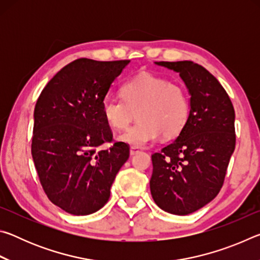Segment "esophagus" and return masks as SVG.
<instances>
[{
    "label": "esophagus",
    "mask_w": 260,
    "mask_h": 260,
    "mask_svg": "<svg viewBox=\"0 0 260 260\" xmlns=\"http://www.w3.org/2000/svg\"><path fill=\"white\" fill-rule=\"evenodd\" d=\"M139 152V150L136 148H131L129 149V153H131V156H134V155H136V153Z\"/></svg>",
    "instance_id": "34e87169"
}]
</instances>
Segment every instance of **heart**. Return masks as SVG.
<instances>
[{
  "instance_id": "1",
  "label": "heart",
  "mask_w": 260,
  "mask_h": 260,
  "mask_svg": "<svg viewBox=\"0 0 260 260\" xmlns=\"http://www.w3.org/2000/svg\"><path fill=\"white\" fill-rule=\"evenodd\" d=\"M121 99L105 98L102 114L109 126L124 129L138 114V122L119 136L120 142L146 147L159 138L181 133L190 113L186 88L156 74L142 72L121 87Z\"/></svg>"
}]
</instances>
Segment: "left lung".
Listing matches in <instances>:
<instances>
[{
  "mask_svg": "<svg viewBox=\"0 0 260 260\" xmlns=\"http://www.w3.org/2000/svg\"><path fill=\"white\" fill-rule=\"evenodd\" d=\"M156 64L179 72L190 94V113L178 138L151 155L150 190L161 210L186 215L210 203L222 187L235 149V111L223 87L201 65Z\"/></svg>",
  "mask_w": 260,
  "mask_h": 260,
  "instance_id": "1",
  "label": "left lung"
}]
</instances>
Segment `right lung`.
<instances>
[{
    "mask_svg": "<svg viewBox=\"0 0 260 260\" xmlns=\"http://www.w3.org/2000/svg\"><path fill=\"white\" fill-rule=\"evenodd\" d=\"M131 60L79 58L43 88L34 109L32 157L41 186L65 212L87 215L107 204L110 188L129 157V147L112 142L102 101Z\"/></svg>",
    "mask_w": 260,
    "mask_h": 260,
    "instance_id": "obj_1",
    "label": "right lung"
}]
</instances>
